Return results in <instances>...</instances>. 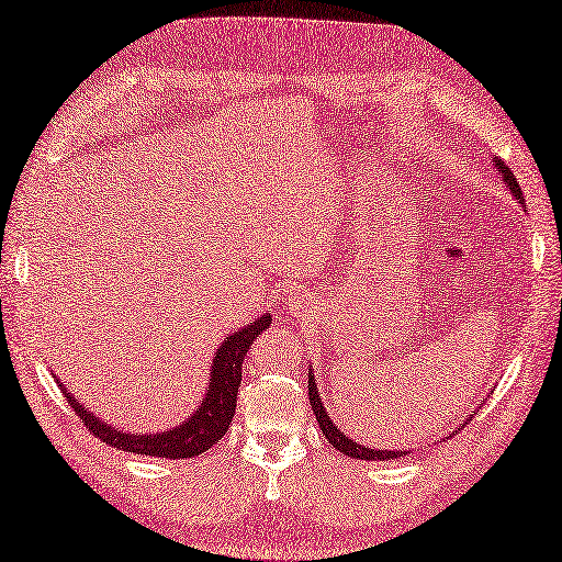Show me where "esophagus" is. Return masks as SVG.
<instances>
[{
    "label": "esophagus",
    "instance_id": "obj_1",
    "mask_svg": "<svg viewBox=\"0 0 562 562\" xmlns=\"http://www.w3.org/2000/svg\"><path fill=\"white\" fill-rule=\"evenodd\" d=\"M304 308H306V304H304L302 300H294V302H290V312H292V314H302Z\"/></svg>",
    "mask_w": 562,
    "mask_h": 562
}]
</instances>
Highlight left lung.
I'll return each instance as SVG.
<instances>
[{
    "instance_id": "left-lung-1",
    "label": "left lung",
    "mask_w": 562,
    "mask_h": 562,
    "mask_svg": "<svg viewBox=\"0 0 562 562\" xmlns=\"http://www.w3.org/2000/svg\"><path fill=\"white\" fill-rule=\"evenodd\" d=\"M495 169L499 171V176H503V181H505V186L509 188V193L515 195V200L524 207V212H527V202H524L521 188H519V183H517V178L512 176V171L505 166V161L495 157ZM308 403H312V411H314V415H316L321 432H324L326 439H328V445L336 447L340 453H345V457L362 459V461H391V459H398V457H405V453H411V449H393V451H391V449H372V447H364V445H360V441H355V439H350L345 432H340V427L330 420L326 405H324V401H321V391L316 389L314 374H308ZM465 423H469V417H465Z\"/></svg>"
}]
</instances>
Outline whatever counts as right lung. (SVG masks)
Here are the masks:
<instances>
[{
  "mask_svg": "<svg viewBox=\"0 0 562 562\" xmlns=\"http://www.w3.org/2000/svg\"><path fill=\"white\" fill-rule=\"evenodd\" d=\"M270 324H272V316L262 314L260 318L254 321V324L244 326L241 330L229 333V336L222 340L217 352L212 357L210 386L195 408V413H190L183 423H178L171 429H164V432H145V435L123 432L121 427L103 423L89 408H83V405L71 396L59 379L57 384L63 389L67 403L81 417V423L87 425L99 439H103L105 445L130 451V453H142V457H161V459L200 457L202 451H207L212 445H217V441L226 435V429H229L232 417L236 413V393H238V384H241L244 357L250 350L254 340Z\"/></svg>",
  "mask_w": 562,
  "mask_h": 562,
  "instance_id": "1",
  "label": "right lung"
}]
</instances>
